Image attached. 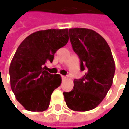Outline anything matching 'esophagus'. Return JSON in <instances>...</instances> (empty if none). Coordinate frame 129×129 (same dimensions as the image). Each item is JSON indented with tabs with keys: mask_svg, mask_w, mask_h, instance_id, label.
Wrapping results in <instances>:
<instances>
[{
	"mask_svg": "<svg viewBox=\"0 0 129 129\" xmlns=\"http://www.w3.org/2000/svg\"><path fill=\"white\" fill-rule=\"evenodd\" d=\"M67 78H68V77H67V76H63V75L62 76V79H63V80H66Z\"/></svg>",
	"mask_w": 129,
	"mask_h": 129,
	"instance_id": "obj_1",
	"label": "esophagus"
}]
</instances>
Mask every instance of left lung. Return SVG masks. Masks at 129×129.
I'll return each mask as SVG.
<instances>
[{
  "label": "left lung",
  "mask_w": 129,
  "mask_h": 129,
  "mask_svg": "<svg viewBox=\"0 0 129 129\" xmlns=\"http://www.w3.org/2000/svg\"><path fill=\"white\" fill-rule=\"evenodd\" d=\"M74 52L80 60V70L84 76L74 80V87L63 92L67 106L77 111L96 108L111 88L115 64L109 46L95 31L83 28L69 30Z\"/></svg>",
  "instance_id": "obj_1"
}]
</instances>
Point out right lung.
<instances>
[{
	"instance_id": "right-lung-1",
	"label": "right lung",
	"mask_w": 129,
	"mask_h": 129,
	"mask_svg": "<svg viewBox=\"0 0 129 129\" xmlns=\"http://www.w3.org/2000/svg\"><path fill=\"white\" fill-rule=\"evenodd\" d=\"M69 41L68 29L34 32L20 44L9 66L11 88L18 102L28 111H43L49 106L53 91L61 84L59 74L44 70L52 63L55 52Z\"/></svg>"
}]
</instances>
